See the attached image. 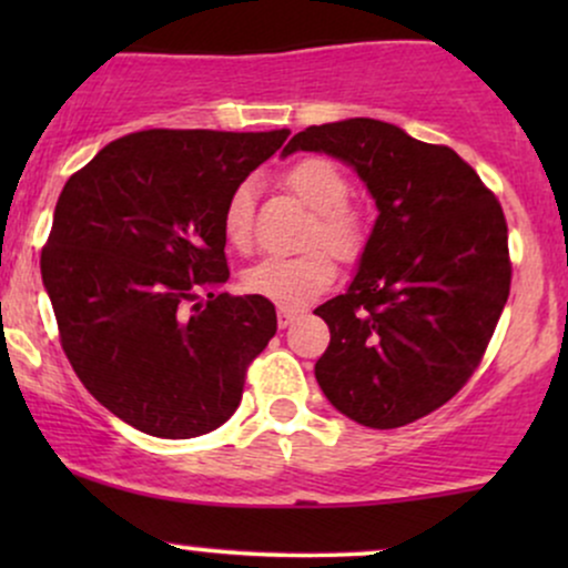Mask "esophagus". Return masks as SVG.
Returning a JSON list of instances; mask_svg holds the SVG:
<instances>
[{
    "label": "esophagus",
    "mask_w": 568,
    "mask_h": 568,
    "mask_svg": "<svg viewBox=\"0 0 568 568\" xmlns=\"http://www.w3.org/2000/svg\"><path fill=\"white\" fill-rule=\"evenodd\" d=\"M298 317V310H285V306H280L277 310V325L280 328H288V325L296 321Z\"/></svg>",
    "instance_id": "esophagus-1"
}]
</instances>
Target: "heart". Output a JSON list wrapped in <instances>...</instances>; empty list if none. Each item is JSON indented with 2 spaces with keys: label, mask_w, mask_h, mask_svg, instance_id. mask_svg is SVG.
<instances>
[{
  "label": "heart",
  "mask_w": 568,
  "mask_h": 568,
  "mask_svg": "<svg viewBox=\"0 0 568 568\" xmlns=\"http://www.w3.org/2000/svg\"><path fill=\"white\" fill-rule=\"evenodd\" d=\"M285 186L315 211L306 230L310 251L298 256H270L245 270L243 288L251 296L298 310L328 291L336 280V258L355 262L366 251L371 230L361 207L349 205V179L336 162L304 158L285 171ZM224 240L234 251H247L253 240V186L243 181L230 192L221 211Z\"/></svg>",
  "instance_id": "1"
}]
</instances>
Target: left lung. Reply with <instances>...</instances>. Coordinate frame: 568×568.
Returning a JSON list of instances; mask_svg holds the SVG:
<instances>
[{
    "label": "left lung",
    "mask_w": 568,
    "mask_h": 568,
    "mask_svg": "<svg viewBox=\"0 0 568 568\" xmlns=\"http://www.w3.org/2000/svg\"><path fill=\"white\" fill-rule=\"evenodd\" d=\"M296 149L349 162L379 207L347 293L315 310L331 331L317 384L357 425H410L484 361L510 296L505 213L454 149L389 122L310 125L283 154Z\"/></svg>",
    "instance_id": "1"
}]
</instances>
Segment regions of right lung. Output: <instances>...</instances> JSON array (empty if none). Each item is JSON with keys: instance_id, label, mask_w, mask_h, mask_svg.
I'll return each instance as SVG.
<instances>
[{"instance_id": "1", "label": "right lung", "mask_w": 568, "mask_h": 568, "mask_svg": "<svg viewBox=\"0 0 568 568\" xmlns=\"http://www.w3.org/2000/svg\"><path fill=\"white\" fill-rule=\"evenodd\" d=\"M291 130H141L103 146L58 197L42 280L71 368L154 438H197L234 414L275 304L230 277L221 211Z\"/></svg>"}]
</instances>
